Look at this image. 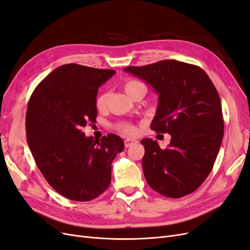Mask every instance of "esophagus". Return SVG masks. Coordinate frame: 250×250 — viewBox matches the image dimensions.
Instances as JSON below:
<instances>
[{
	"label": "esophagus",
	"mask_w": 250,
	"mask_h": 250,
	"mask_svg": "<svg viewBox=\"0 0 250 250\" xmlns=\"http://www.w3.org/2000/svg\"><path fill=\"white\" fill-rule=\"evenodd\" d=\"M139 142H138V140H136V139H125V146L126 147H131V146H133V145H135V144H138Z\"/></svg>",
	"instance_id": "34e87169"
}]
</instances>
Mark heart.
Masks as SVG:
<instances>
[{"mask_svg": "<svg viewBox=\"0 0 250 250\" xmlns=\"http://www.w3.org/2000/svg\"><path fill=\"white\" fill-rule=\"evenodd\" d=\"M124 88L127 94V96L131 97V98H133L137 94V91H139L140 89H145L146 90V86L143 84L141 81H138V80H127L125 83ZM108 99H109L108 92H103V94H101L97 98V102H96V105H97L98 109L105 108V106L107 105ZM118 128L125 134H130L131 135V134L135 133V127L132 125L123 124V125H120L118 126Z\"/></svg>", "mask_w": 250, "mask_h": 250, "instance_id": "1", "label": "heart"}]
</instances>
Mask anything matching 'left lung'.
Returning a JSON list of instances; mask_svg holds the SVG:
<instances>
[{"instance_id":"8db88e82","label":"left lung","mask_w":250,"mask_h":250,"mask_svg":"<svg viewBox=\"0 0 250 250\" xmlns=\"http://www.w3.org/2000/svg\"><path fill=\"white\" fill-rule=\"evenodd\" d=\"M125 72L159 94L150 127L171 135L166 149L148 138L141 141L147 183L168 198L195 191L213 168L224 138L223 109L214 84L200 67L176 60L126 67Z\"/></svg>"}]
</instances>
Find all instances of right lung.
<instances>
[{"label":"right lung","instance_id":"right-lung-1","mask_svg":"<svg viewBox=\"0 0 250 250\" xmlns=\"http://www.w3.org/2000/svg\"><path fill=\"white\" fill-rule=\"evenodd\" d=\"M115 74L67 63L53 70L34 90L25 116L26 141L44 178L62 196L87 202L111 182V164L124 150L114 134L101 139L81 128L96 123L98 88Z\"/></svg>","mask_w":250,"mask_h":250}]
</instances>
